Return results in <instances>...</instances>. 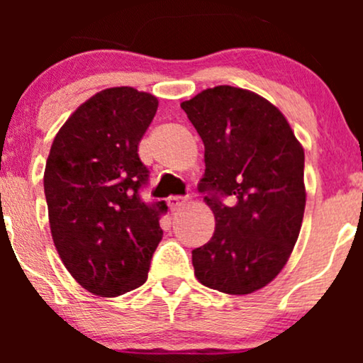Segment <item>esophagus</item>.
Returning <instances> with one entry per match:
<instances>
[{"mask_svg":"<svg viewBox=\"0 0 363 363\" xmlns=\"http://www.w3.org/2000/svg\"><path fill=\"white\" fill-rule=\"evenodd\" d=\"M186 203H187V198H184V196H170V198L167 199V205L170 208V211L181 210Z\"/></svg>","mask_w":363,"mask_h":363,"instance_id":"esophagus-1","label":"esophagus"}]
</instances>
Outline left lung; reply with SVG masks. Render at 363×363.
<instances>
[{"instance_id": "obj_1", "label": "left lung", "mask_w": 363, "mask_h": 363, "mask_svg": "<svg viewBox=\"0 0 363 363\" xmlns=\"http://www.w3.org/2000/svg\"><path fill=\"white\" fill-rule=\"evenodd\" d=\"M181 107L205 145L198 189L216 222L193 251L194 274L208 289L252 294L281 272L298 239L303 148L285 116L254 91L220 85Z\"/></svg>"}]
</instances>
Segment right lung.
<instances>
[{"mask_svg":"<svg viewBox=\"0 0 363 363\" xmlns=\"http://www.w3.org/2000/svg\"><path fill=\"white\" fill-rule=\"evenodd\" d=\"M158 107L131 86L95 94L52 141L44 172L49 223L62 264L83 289L118 297L143 285L162 240L165 201L145 203L150 170L138 143Z\"/></svg>","mask_w":363,"mask_h":363,"instance_id":"right-lung-1","label":"right lung"}]
</instances>
